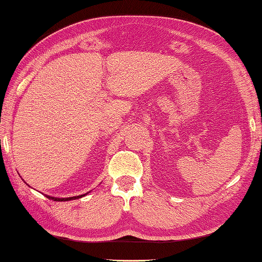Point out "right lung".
Wrapping results in <instances>:
<instances>
[{
    "instance_id": "obj_1",
    "label": "right lung",
    "mask_w": 262,
    "mask_h": 262,
    "mask_svg": "<svg viewBox=\"0 0 262 262\" xmlns=\"http://www.w3.org/2000/svg\"><path fill=\"white\" fill-rule=\"evenodd\" d=\"M87 193L85 194H80V196H73V197H68V198H58V197H52V196H48V194H45L49 199H52V201L55 202H68V201H73V199H78V198H81L86 196Z\"/></svg>"
}]
</instances>
